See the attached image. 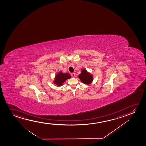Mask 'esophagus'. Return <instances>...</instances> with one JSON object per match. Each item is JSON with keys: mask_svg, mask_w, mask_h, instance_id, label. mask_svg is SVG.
I'll use <instances>...</instances> for the list:
<instances>
[{"mask_svg": "<svg viewBox=\"0 0 146 146\" xmlns=\"http://www.w3.org/2000/svg\"><path fill=\"white\" fill-rule=\"evenodd\" d=\"M71 75L72 77H73V78L75 77V74L74 73H71Z\"/></svg>", "mask_w": 146, "mask_h": 146, "instance_id": "1", "label": "esophagus"}]
</instances>
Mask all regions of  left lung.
<instances>
[{
  "instance_id": "left-lung-1",
  "label": "left lung",
  "mask_w": 146,
  "mask_h": 146,
  "mask_svg": "<svg viewBox=\"0 0 146 146\" xmlns=\"http://www.w3.org/2000/svg\"><path fill=\"white\" fill-rule=\"evenodd\" d=\"M80 80L82 83L85 84H90L92 83L93 77L90 73H88L87 71L85 69H82L81 74L78 76Z\"/></svg>"
}]
</instances>
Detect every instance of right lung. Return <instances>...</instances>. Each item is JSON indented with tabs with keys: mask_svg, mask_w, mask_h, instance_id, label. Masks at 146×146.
Here are the masks:
<instances>
[{
	"mask_svg": "<svg viewBox=\"0 0 146 146\" xmlns=\"http://www.w3.org/2000/svg\"><path fill=\"white\" fill-rule=\"evenodd\" d=\"M71 75L67 73H63L61 71L59 72L58 74L55 76V78L54 81V83L56 84L57 86H62L67 79L71 78Z\"/></svg>",
	"mask_w": 146,
	"mask_h": 146,
	"instance_id": "add662e5",
	"label": "right lung"
}]
</instances>
